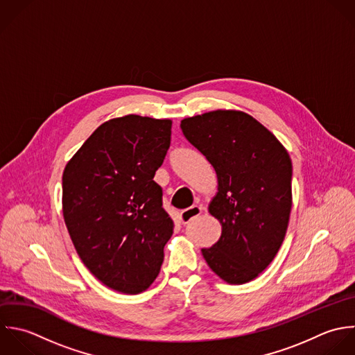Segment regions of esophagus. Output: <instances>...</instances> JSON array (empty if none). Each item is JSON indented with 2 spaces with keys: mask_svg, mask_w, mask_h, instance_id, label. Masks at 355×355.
I'll return each instance as SVG.
<instances>
[{
  "mask_svg": "<svg viewBox=\"0 0 355 355\" xmlns=\"http://www.w3.org/2000/svg\"><path fill=\"white\" fill-rule=\"evenodd\" d=\"M200 213H202V207H200V206H192V207H189V209H187V210H182V211L180 213V218H181V221H182L184 224H188V223H191L193 218H196L198 216H200Z\"/></svg>",
  "mask_w": 355,
  "mask_h": 355,
  "instance_id": "esophagus-1",
  "label": "esophagus"
}]
</instances>
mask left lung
I'll use <instances>...</instances> for the list:
<instances>
[{
  "label": "left lung",
  "mask_w": 355,
  "mask_h": 355,
  "mask_svg": "<svg viewBox=\"0 0 355 355\" xmlns=\"http://www.w3.org/2000/svg\"><path fill=\"white\" fill-rule=\"evenodd\" d=\"M185 138L214 167L218 192L209 211L221 236L202 254L225 282L253 281L277 256L292 210V160L261 123L239 110H214L181 121Z\"/></svg>",
  "instance_id": "1"
}]
</instances>
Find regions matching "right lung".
<instances>
[{
  "label": "right lung",
  "mask_w": 355,
  "mask_h": 355,
  "mask_svg": "<svg viewBox=\"0 0 355 355\" xmlns=\"http://www.w3.org/2000/svg\"><path fill=\"white\" fill-rule=\"evenodd\" d=\"M171 120L128 114L101 124L62 177L63 218L84 266L107 288L137 295L159 275L174 223L153 181Z\"/></svg>",
  "instance_id": "1"
}]
</instances>
